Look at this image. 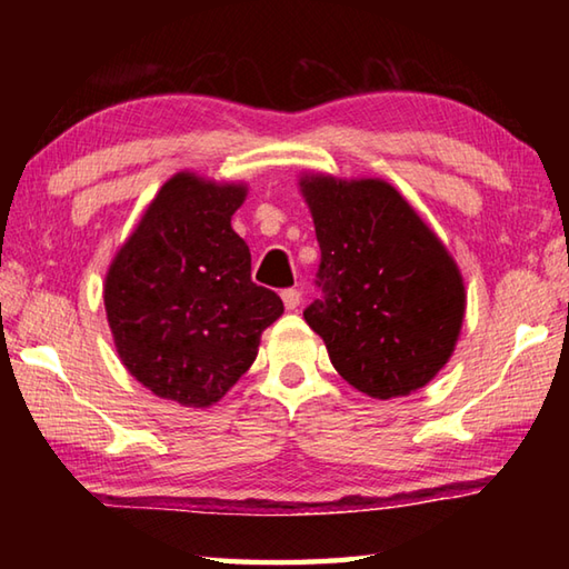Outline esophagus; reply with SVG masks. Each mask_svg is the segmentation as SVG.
I'll use <instances>...</instances> for the list:
<instances>
[{"instance_id": "34e87169", "label": "esophagus", "mask_w": 569, "mask_h": 569, "mask_svg": "<svg viewBox=\"0 0 569 569\" xmlns=\"http://www.w3.org/2000/svg\"><path fill=\"white\" fill-rule=\"evenodd\" d=\"M281 298L288 311H293V308H298V303H301V291H298V288H283Z\"/></svg>"}]
</instances>
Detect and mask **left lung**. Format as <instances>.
<instances>
[{
    "mask_svg": "<svg viewBox=\"0 0 569 569\" xmlns=\"http://www.w3.org/2000/svg\"><path fill=\"white\" fill-rule=\"evenodd\" d=\"M321 263L303 319L333 369L373 399L437 377L465 319V283L439 238L383 180H301Z\"/></svg>",
    "mask_w": 569,
    "mask_h": 569,
    "instance_id": "left-lung-1",
    "label": "left lung"
}]
</instances>
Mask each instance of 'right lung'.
Wrapping results in <instances>:
<instances>
[{
	"instance_id": "obj_1",
	"label": "right lung",
	"mask_w": 569,
	"mask_h": 569,
	"mask_svg": "<svg viewBox=\"0 0 569 569\" xmlns=\"http://www.w3.org/2000/svg\"><path fill=\"white\" fill-rule=\"evenodd\" d=\"M243 200V186L178 172L104 281L122 363L142 387L182 407H210L223 397L283 313L276 291L250 281V250L230 226Z\"/></svg>"
}]
</instances>
